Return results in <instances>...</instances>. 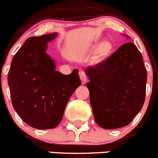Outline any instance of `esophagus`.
I'll list each match as a JSON object with an SVG mask.
<instances>
[{"mask_svg": "<svg viewBox=\"0 0 158 158\" xmlns=\"http://www.w3.org/2000/svg\"><path fill=\"white\" fill-rule=\"evenodd\" d=\"M79 76H80V78H81V81H82V84H86V81H87V75H86L85 72L83 71H80Z\"/></svg>", "mask_w": 158, "mask_h": 158, "instance_id": "1", "label": "esophagus"}]
</instances>
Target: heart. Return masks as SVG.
<instances>
[{"label":"heart","mask_w":158,"mask_h":158,"mask_svg":"<svg viewBox=\"0 0 158 158\" xmlns=\"http://www.w3.org/2000/svg\"><path fill=\"white\" fill-rule=\"evenodd\" d=\"M113 49V45L109 40H104L98 46L97 50V58L98 60H102L110 54Z\"/></svg>","instance_id":"b5f03b06"}]
</instances>
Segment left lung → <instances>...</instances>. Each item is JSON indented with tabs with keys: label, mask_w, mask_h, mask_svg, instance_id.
<instances>
[{
	"label": "left lung",
	"mask_w": 158,
	"mask_h": 158,
	"mask_svg": "<svg viewBox=\"0 0 158 158\" xmlns=\"http://www.w3.org/2000/svg\"><path fill=\"white\" fill-rule=\"evenodd\" d=\"M85 73L97 124L104 129L128 125L143 105L148 77L135 44H124L107 60L87 67Z\"/></svg>",
	"instance_id": "1"
}]
</instances>
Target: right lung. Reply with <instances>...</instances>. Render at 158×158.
<instances>
[{"label":"right lung","mask_w":158,"mask_h":158,"mask_svg":"<svg viewBox=\"0 0 158 158\" xmlns=\"http://www.w3.org/2000/svg\"><path fill=\"white\" fill-rule=\"evenodd\" d=\"M57 33L31 37L12 59L7 82L11 102L27 124L40 130L57 127L73 92L81 84L78 71L68 75L56 71L46 53Z\"/></svg>","instance_id":"right-lung-1"}]
</instances>
